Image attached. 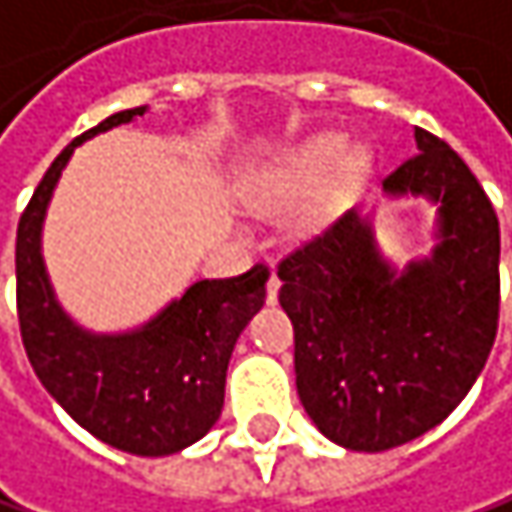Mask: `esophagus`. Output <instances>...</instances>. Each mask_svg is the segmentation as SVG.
<instances>
[{
  "label": "esophagus",
  "instance_id": "obj_1",
  "mask_svg": "<svg viewBox=\"0 0 512 512\" xmlns=\"http://www.w3.org/2000/svg\"><path fill=\"white\" fill-rule=\"evenodd\" d=\"M278 287H281V278L275 275V269L269 272V281H266V302L272 304L278 299Z\"/></svg>",
  "mask_w": 512,
  "mask_h": 512
}]
</instances>
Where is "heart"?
I'll return each mask as SVG.
<instances>
[{
    "label": "heart",
    "instance_id": "obj_1",
    "mask_svg": "<svg viewBox=\"0 0 512 512\" xmlns=\"http://www.w3.org/2000/svg\"><path fill=\"white\" fill-rule=\"evenodd\" d=\"M343 152H346V137L343 134H319V137L307 140L302 149L281 166L278 187L284 193H304L319 178H325V172H331V166H337ZM363 166H366V155L351 152L340 162V178H354Z\"/></svg>",
    "mask_w": 512,
    "mask_h": 512
}]
</instances>
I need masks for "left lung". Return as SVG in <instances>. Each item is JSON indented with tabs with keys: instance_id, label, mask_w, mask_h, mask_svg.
<instances>
[{
	"instance_id": "left-lung-1",
	"label": "left lung",
	"mask_w": 512,
	"mask_h": 512,
	"mask_svg": "<svg viewBox=\"0 0 512 512\" xmlns=\"http://www.w3.org/2000/svg\"><path fill=\"white\" fill-rule=\"evenodd\" d=\"M387 196L437 202V246L395 269L372 225L343 213L278 263L307 416L351 451L422 437L466 398L498 331V216L463 158L416 128Z\"/></svg>"
}]
</instances>
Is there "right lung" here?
<instances>
[{"label":"right lung","instance_id":"obj_1","mask_svg":"<svg viewBox=\"0 0 512 512\" xmlns=\"http://www.w3.org/2000/svg\"><path fill=\"white\" fill-rule=\"evenodd\" d=\"M143 114L131 108L99 122L46 169L17 225V316L40 384L84 431L137 457H163L202 440L219 419L228 360L263 307L269 269L257 263L237 278L196 281L128 334H90L64 313L40 255L46 205L78 143Z\"/></svg>","mask_w":512,"mask_h":512}]
</instances>
